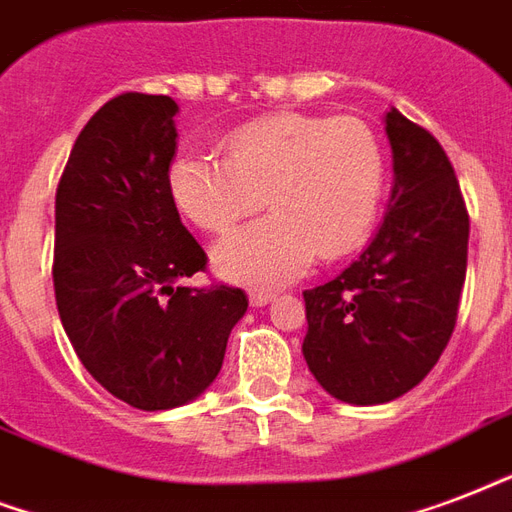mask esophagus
Wrapping results in <instances>:
<instances>
[{"label": "esophagus", "mask_w": 512, "mask_h": 512, "mask_svg": "<svg viewBox=\"0 0 512 512\" xmlns=\"http://www.w3.org/2000/svg\"><path fill=\"white\" fill-rule=\"evenodd\" d=\"M273 298H276L273 292H265V290H252V292H249V303H252V306H268V303H271Z\"/></svg>", "instance_id": "esophagus-1"}]
</instances>
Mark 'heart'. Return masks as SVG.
Wrapping results in <instances>:
<instances>
[{"label":"heart","instance_id":"heart-1","mask_svg":"<svg viewBox=\"0 0 512 512\" xmlns=\"http://www.w3.org/2000/svg\"><path fill=\"white\" fill-rule=\"evenodd\" d=\"M169 190L187 220L228 233L263 201L273 209L214 247L230 282L279 287L311 260L349 255L373 228L384 195V152L357 117L279 112L233 128L225 158L179 155Z\"/></svg>","mask_w":512,"mask_h":512}]
</instances>
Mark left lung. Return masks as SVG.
Returning <instances> with one entry per match:
<instances>
[{"label": "left lung", "instance_id": "1", "mask_svg": "<svg viewBox=\"0 0 512 512\" xmlns=\"http://www.w3.org/2000/svg\"><path fill=\"white\" fill-rule=\"evenodd\" d=\"M395 185L381 228L354 263L303 292V357L322 389L351 405L411 392L454 333L470 217L454 166L427 128L384 117Z\"/></svg>", "mask_w": 512, "mask_h": 512}]
</instances>
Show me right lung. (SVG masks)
Returning a JSON list of instances; mask_svg holds the SVG:
<instances>
[{
	"label": "right lung",
	"mask_w": 512,
	"mask_h": 512,
	"mask_svg": "<svg viewBox=\"0 0 512 512\" xmlns=\"http://www.w3.org/2000/svg\"><path fill=\"white\" fill-rule=\"evenodd\" d=\"M169 96L123 93L74 142L56 190L53 287L69 341L109 395L169 411L212 384L249 300L185 287L206 252L169 190L177 150Z\"/></svg>",
	"instance_id": "add662e5"
}]
</instances>
